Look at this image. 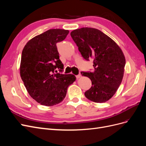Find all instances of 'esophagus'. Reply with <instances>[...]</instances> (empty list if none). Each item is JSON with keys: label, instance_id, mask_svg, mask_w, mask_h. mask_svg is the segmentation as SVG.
Here are the masks:
<instances>
[{"label": "esophagus", "instance_id": "1", "mask_svg": "<svg viewBox=\"0 0 146 146\" xmlns=\"http://www.w3.org/2000/svg\"><path fill=\"white\" fill-rule=\"evenodd\" d=\"M82 77V75L80 74H79L78 75H77V76H76V78L78 79V78H80V77Z\"/></svg>", "mask_w": 146, "mask_h": 146}]
</instances>
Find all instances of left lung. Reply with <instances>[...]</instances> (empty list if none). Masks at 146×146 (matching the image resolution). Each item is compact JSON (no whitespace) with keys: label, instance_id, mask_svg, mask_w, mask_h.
<instances>
[{"label":"left lung","instance_id":"obj_1","mask_svg":"<svg viewBox=\"0 0 146 146\" xmlns=\"http://www.w3.org/2000/svg\"><path fill=\"white\" fill-rule=\"evenodd\" d=\"M70 36L83 58L93 60L94 71L81 72L92 82L85 97L96 103L106 102L116 93L122 80L125 58L121 48L107 35L94 28L74 30Z\"/></svg>","mask_w":146,"mask_h":146}]
</instances>
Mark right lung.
<instances>
[{
	"instance_id": "1",
	"label": "right lung",
	"mask_w": 146,
	"mask_h": 146,
	"mask_svg": "<svg viewBox=\"0 0 146 146\" xmlns=\"http://www.w3.org/2000/svg\"><path fill=\"white\" fill-rule=\"evenodd\" d=\"M69 30L50 29L29 40L22 52L20 75L27 92L41 105L51 107L65 98L68 86L76 80L73 74L61 72L56 44L63 41ZM57 70H56V72Z\"/></svg>"
}]
</instances>
